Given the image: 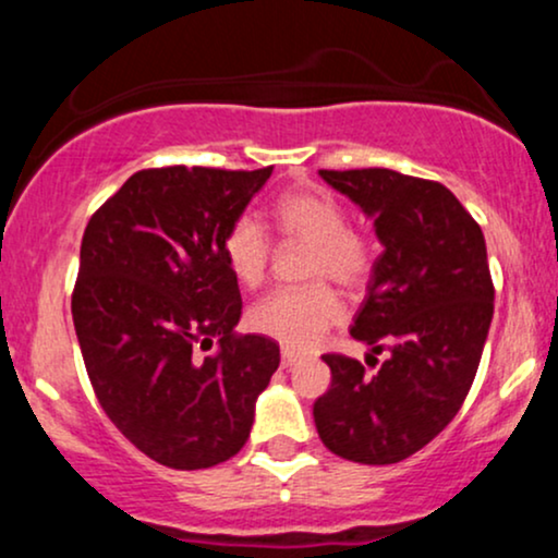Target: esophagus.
I'll return each mask as SVG.
<instances>
[{
	"label": "esophagus",
	"instance_id": "1",
	"mask_svg": "<svg viewBox=\"0 0 558 558\" xmlns=\"http://www.w3.org/2000/svg\"><path fill=\"white\" fill-rule=\"evenodd\" d=\"M296 362H299V356L293 354L291 349H283V351H280V364H283L286 369H288V367H293V364H296Z\"/></svg>",
	"mask_w": 558,
	"mask_h": 558
}]
</instances>
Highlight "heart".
Returning a JSON list of instances; mask_svg holds the SVG:
<instances>
[{"label":"heart","mask_w":558,"mask_h":558,"mask_svg":"<svg viewBox=\"0 0 558 558\" xmlns=\"http://www.w3.org/2000/svg\"><path fill=\"white\" fill-rule=\"evenodd\" d=\"M272 222L280 239L310 243L304 275L315 283L278 288L248 312V325L275 338L286 349L310 351L343 319V301L323 278L338 286L362 288L375 267L373 241L345 226V213L323 191H288L272 204ZM222 259L241 286H259L267 278L272 243L252 215H239L220 241Z\"/></svg>","instance_id":"b5f03b06"}]
</instances>
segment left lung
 <instances>
[{"mask_svg":"<svg viewBox=\"0 0 558 558\" xmlns=\"http://www.w3.org/2000/svg\"><path fill=\"white\" fill-rule=\"evenodd\" d=\"M319 175L375 217L383 254L351 336L388 360L369 375L360 360L325 354L332 380L315 425L349 462L396 464L457 417L477 375L496 293L483 230L438 181L386 168Z\"/></svg>","mask_w":558,"mask_h":558,"instance_id":"1","label":"left lung"}]
</instances>
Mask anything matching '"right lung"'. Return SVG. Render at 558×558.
Returning <instances> with one entry per match:
<instances>
[{"instance_id":"1","label":"right lung","mask_w":558,"mask_h":558,"mask_svg":"<svg viewBox=\"0 0 558 558\" xmlns=\"http://www.w3.org/2000/svg\"><path fill=\"white\" fill-rule=\"evenodd\" d=\"M270 172L138 170L83 233L73 323L88 380L112 425L170 470L235 457L280 364L272 338L235 332L243 301L220 252Z\"/></svg>"}]
</instances>
